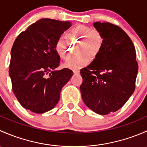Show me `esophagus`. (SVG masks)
Wrapping results in <instances>:
<instances>
[{
    "instance_id": "obj_1",
    "label": "esophagus",
    "mask_w": 147,
    "mask_h": 147,
    "mask_svg": "<svg viewBox=\"0 0 147 147\" xmlns=\"http://www.w3.org/2000/svg\"><path fill=\"white\" fill-rule=\"evenodd\" d=\"M73 72H74V74H75V75H76V74H78L80 72V70L79 69H73Z\"/></svg>"
}]
</instances>
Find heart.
<instances>
[{"mask_svg":"<svg viewBox=\"0 0 147 147\" xmlns=\"http://www.w3.org/2000/svg\"><path fill=\"white\" fill-rule=\"evenodd\" d=\"M80 41L78 47V53L81 54L71 57L65 65L72 69H79L87 65L90 60V56L95 58L101 51L104 39L100 32L84 26H78L72 28L69 32V38L61 35L57 40L55 45L56 53L60 57L67 60L70 50V41Z\"/></svg>","mask_w":147,"mask_h":147,"instance_id":"obj_1","label":"heart"}]
</instances>
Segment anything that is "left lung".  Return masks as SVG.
Here are the masks:
<instances>
[{"label": "left lung", "instance_id": "8db88e82", "mask_svg": "<svg viewBox=\"0 0 147 147\" xmlns=\"http://www.w3.org/2000/svg\"><path fill=\"white\" fill-rule=\"evenodd\" d=\"M93 26L103 37V46L94 60L80 70V91L87 107L105 115L119 109L133 94L138 63L134 44L121 28L101 22Z\"/></svg>", "mask_w": 147, "mask_h": 147}]
</instances>
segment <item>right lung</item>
Listing matches in <instances>:
<instances>
[{"label":"right lung","instance_id":"1","mask_svg":"<svg viewBox=\"0 0 147 147\" xmlns=\"http://www.w3.org/2000/svg\"><path fill=\"white\" fill-rule=\"evenodd\" d=\"M70 22L43 18L30 25L15 40L10 53L9 75L13 92L20 105L34 113L56 106L62 88L73 72L57 70L60 57L55 45Z\"/></svg>","mask_w":147,"mask_h":147}]
</instances>
